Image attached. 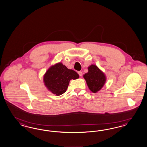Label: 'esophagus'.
<instances>
[{"label":"esophagus","mask_w":147,"mask_h":147,"mask_svg":"<svg viewBox=\"0 0 147 147\" xmlns=\"http://www.w3.org/2000/svg\"><path fill=\"white\" fill-rule=\"evenodd\" d=\"M78 74H79V75L80 76H82V72L81 71H78Z\"/></svg>","instance_id":"obj_1"}]
</instances>
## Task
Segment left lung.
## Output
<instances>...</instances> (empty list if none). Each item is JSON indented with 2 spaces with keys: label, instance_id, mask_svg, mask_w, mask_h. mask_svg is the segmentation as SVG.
<instances>
[{
  "label": "left lung",
  "instance_id": "8db88e82",
  "mask_svg": "<svg viewBox=\"0 0 147 147\" xmlns=\"http://www.w3.org/2000/svg\"><path fill=\"white\" fill-rule=\"evenodd\" d=\"M88 73L84 75L89 89L93 93H96L105 85L106 78L105 74L96 65H91L88 67Z\"/></svg>",
  "mask_w": 147,
  "mask_h": 147
}]
</instances>
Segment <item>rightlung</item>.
<instances>
[{
	"mask_svg": "<svg viewBox=\"0 0 147 147\" xmlns=\"http://www.w3.org/2000/svg\"><path fill=\"white\" fill-rule=\"evenodd\" d=\"M79 78L76 71L69 69L61 62H59L51 66L44 76L45 86L52 93L59 96L64 93L69 81Z\"/></svg>",
	"mask_w": 147,
	"mask_h": 147,
	"instance_id": "obj_1",
	"label": "right lung"
}]
</instances>
